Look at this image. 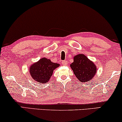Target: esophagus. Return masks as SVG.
<instances>
[{
    "mask_svg": "<svg viewBox=\"0 0 122 122\" xmlns=\"http://www.w3.org/2000/svg\"><path fill=\"white\" fill-rule=\"evenodd\" d=\"M62 64L63 65H65V66H66V65H67V61H66V60L62 61Z\"/></svg>",
    "mask_w": 122,
    "mask_h": 122,
    "instance_id": "34e87169",
    "label": "esophagus"
}]
</instances>
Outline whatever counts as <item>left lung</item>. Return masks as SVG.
I'll list each match as a JSON object with an SVG mask.
<instances>
[{
    "instance_id": "8db88e82",
    "label": "left lung",
    "mask_w": 122,
    "mask_h": 122,
    "mask_svg": "<svg viewBox=\"0 0 122 122\" xmlns=\"http://www.w3.org/2000/svg\"><path fill=\"white\" fill-rule=\"evenodd\" d=\"M70 66L76 77L82 82H90L97 72L95 63L83 54L75 56Z\"/></svg>"
}]
</instances>
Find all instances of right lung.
<instances>
[{
    "label": "right lung",
    "mask_w": 122,
    "mask_h": 122,
    "mask_svg": "<svg viewBox=\"0 0 122 122\" xmlns=\"http://www.w3.org/2000/svg\"><path fill=\"white\" fill-rule=\"evenodd\" d=\"M60 64L52 62L50 59L43 57L30 66L29 72L35 81L45 83L49 81L53 71Z\"/></svg>",
    "instance_id": "add662e5"
}]
</instances>
